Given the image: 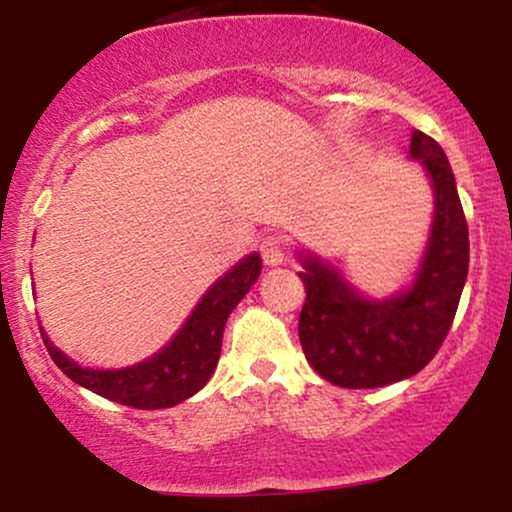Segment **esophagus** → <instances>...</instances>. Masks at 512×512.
<instances>
[{
  "instance_id": "obj_1",
  "label": "esophagus",
  "mask_w": 512,
  "mask_h": 512,
  "mask_svg": "<svg viewBox=\"0 0 512 512\" xmlns=\"http://www.w3.org/2000/svg\"><path fill=\"white\" fill-rule=\"evenodd\" d=\"M260 252H262V260L267 267H279L281 262H284L286 257V248H284V240L276 238V236H269L262 240L260 245Z\"/></svg>"
}]
</instances>
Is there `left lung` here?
<instances>
[{"label": "left lung", "mask_w": 512, "mask_h": 512, "mask_svg": "<svg viewBox=\"0 0 512 512\" xmlns=\"http://www.w3.org/2000/svg\"><path fill=\"white\" fill-rule=\"evenodd\" d=\"M409 158L433 190L428 240L411 281L390 296L361 291L344 267L298 250L305 305L298 337L305 358L332 385L363 390L407 380L436 356L460 303L469 269V233L455 175L438 142L411 132Z\"/></svg>", "instance_id": "8db88e82"}]
</instances>
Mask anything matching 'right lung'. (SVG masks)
<instances>
[{
    "label": "right lung",
    "instance_id": "right-lung-1",
    "mask_svg": "<svg viewBox=\"0 0 512 512\" xmlns=\"http://www.w3.org/2000/svg\"><path fill=\"white\" fill-rule=\"evenodd\" d=\"M262 274L260 252L238 260L209 286L168 344L125 368H88L52 344L40 327L52 361L76 385L134 409H168L197 395L214 375L221 356L223 327Z\"/></svg>",
    "mask_w": 512,
    "mask_h": 512
}]
</instances>
